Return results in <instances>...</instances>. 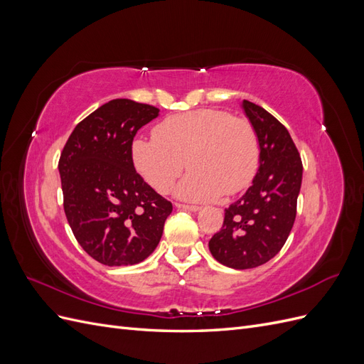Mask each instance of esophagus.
<instances>
[{
  "instance_id": "esophagus-1",
  "label": "esophagus",
  "mask_w": 364,
  "mask_h": 364,
  "mask_svg": "<svg viewBox=\"0 0 364 364\" xmlns=\"http://www.w3.org/2000/svg\"><path fill=\"white\" fill-rule=\"evenodd\" d=\"M176 208L178 209H185V211H200L202 206L199 205H185V203H176Z\"/></svg>"
}]
</instances>
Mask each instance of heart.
Returning <instances> with one entry per match:
<instances>
[{"mask_svg": "<svg viewBox=\"0 0 364 364\" xmlns=\"http://www.w3.org/2000/svg\"><path fill=\"white\" fill-rule=\"evenodd\" d=\"M132 159L153 188L168 193L188 165L178 194L193 202L246 190L259 168L258 135L245 118L215 107L164 118L153 138L132 142Z\"/></svg>", "mask_w": 364, "mask_h": 364, "instance_id": "b5f03b06", "label": "heart"}]
</instances>
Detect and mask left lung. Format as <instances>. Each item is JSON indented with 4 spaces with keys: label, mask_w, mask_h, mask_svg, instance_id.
Instances as JSON below:
<instances>
[{
    "label": "left lung",
    "mask_w": 364,
    "mask_h": 364,
    "mask_svg": "<svg viewBox=\"0 0 364 364\" xmlns=\"http://www.w3.org/2000/svg\"><path fill=\"white\" fill-rule=\"evenodd\" d=\"M255 129L261 159L246 194L225 209L209 250L223 266L245 270L266 264L282 249L296 218L302 161L289 130L261 106L243 100Z\"/></svg>",
    "instance_id": "obj_1"
}]
</instances>
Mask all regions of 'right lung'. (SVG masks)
<instances>
[{"mask_svg":"<svg viewBox=\"0 0 364 364\" xmlns=\"http://www.w3.org/2000/svg\"><path fill=\"white\" fill-rule=\"evenodd\" d=\"M158 112L155 106L115 98L82 119L60 153L65 215L83 250L109 267L144 261L173 211L132 159L136 132Z\"/></svg>","mask_w":364,"mask_h":364,"instance_id":"add662e5","label":"right lung"}]
</instances>
